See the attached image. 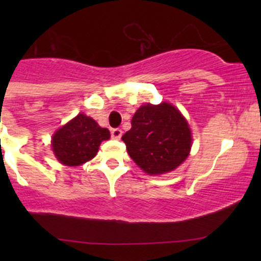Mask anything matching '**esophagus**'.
Masks as SVG:
<instances>
[{"instance_id": "esophagus-1", "label": "esophagus", "mask_w": 261, "mask_h": 261, "mask_svg": "<svg viewBox=\"0 0 261 261\" xmlns=\"http://www.w3.org/2000/svg\"><path fill=\"white\" fill-rule=\"evenodd\" d=\"M111 136L112 139L118 140V139H121V136H122V130H121V128H114V130L111 131Z\"/></svg>"}]
</instances>
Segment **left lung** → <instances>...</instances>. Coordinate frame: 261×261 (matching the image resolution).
<instances>
[{
	"instance_id": "obj_1",
	"label": "left lung",
	"mask_w": 261,
	"mask_h": 261,
	"mask_svg": "<svg viewBox=\"0 0 261 261\" xmlns=\"http://www.w3.org/2000/svg\"><path fill=\"white\" fill-rule=\"evenodd\" d=\"M122 140L131 159L147 174L158 175L177 169L188 158L192 134L179 110L162 102L141 106Z\"/></svg>"
}]
</instances>
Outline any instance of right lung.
<instances>
[{"label": "right lung", "mask_w": 261, "mask_h": 261, "mask_svg": "<svg viewBox=\"0 0 261 261\" xmlns=\"http://www.w3.org/2000/svg\"><path fill=\"white\" fill-rule=\"evenodd\" d=\"M110 131L101 127L92 117L84 114L55 131L51 147L55 158L68 167H78L96 156L103 140L110 139Z\"/></svg>", "instance_id": "add662e5"}]
</instances>
